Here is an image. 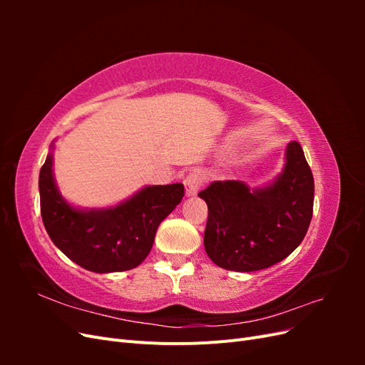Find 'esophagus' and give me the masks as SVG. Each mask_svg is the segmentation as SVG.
<instances>
[{
    "instance_id": "34e87169",
    "label": "esophagus",
    "mask_w": 365,
    "mask_h": 365,
    "mask_svg": "<svg viewBox=\"0 0 365 365\" xmlns=\"http://www.w3.org/2000/svg\"><path fill=\"white\" fill-rule=\"evenodd\" d=\"M201 184H202V180L201 176L197 173H189L184 178V187H185V195L187 196H195L197 193V190L201 189Z\"/></svg>"
}]
</instances>
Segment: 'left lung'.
I'll return each instance as SVG.
<instances>
[{"mask_svg":"<svg viewBox=\"0 0 365 365\" xmlns=\"http://www.w3.org/2000/svg\"><path fill=\"white\" fill-rule=\"evenodd\" d=\"M197 196L208 207V257L224 269L251 272L282 262L302 244L314 212V176L302 146L291 141L272 184L250 190L240 181H215Z\"/></svg>","mask_w":365,"mask_h":365,"instance_id":"1","label":"left lung"}]
</instances>
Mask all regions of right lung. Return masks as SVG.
<instances>
[{
	"label": "right lung",
	"mask_w": 365,
	"mask_h": 365,
	"mask_svg": "<svg viewBox=\"0 0 365 365\" xmlns=\"http://www.w3.org/2000/svg\"><path fill=\"white\" fill-rule=\"evenodd\" d=\"M39 195L53 244L82 268L103 274L132 269L148 257L161 220L181 202L184 185H150L115 207L79 210L54 184L50 153L39 172Z\"/></svg>",
	"instance_id": "right-lung-1"
}]
</instances>
